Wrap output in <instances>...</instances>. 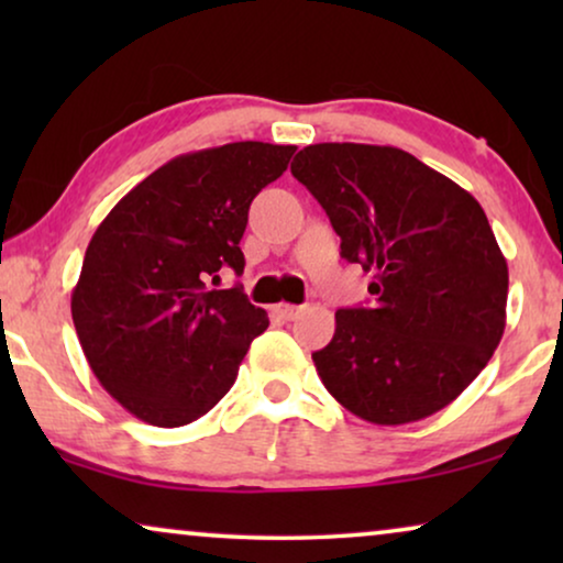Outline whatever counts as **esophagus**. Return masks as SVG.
Here are the masks:
<instances>
[{
    "label": "esophagus",
    "instance_id": "obj_1",
    "mask_svg": "<svg viewBox=\"0 0 563 563\" xmlns=\"http://www.w3.org/2000/svg\"><path fill=\"white\" fill-rule=\"evenodd\" d=\"M274 312L279 314V318H284V320H297V318H299V312H302V307H297V305H287V302H279V305H274Z\"/></svg>",
    "mask_w": 563,
    "mask_h": 563
}]
</instances>
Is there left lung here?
Listing matches in <instances>:
<instances>
[{
	"mask_svg": "<svg viewBox=\"0 0 563 563\" xmlns=\"http://www.w3.org/2000/svg\"><path fill=\"white\" fill-rule=\"evenodd\" d=\"M291 174L328 212L341 256L374 272V307L335 312L312 353L345 410L405 426L451 405L505 333L507 261L482 205L391 145L318 143Z\"/></svg>",
	"mask_w": 563,
	"mask_h": 563,
	"instance_id": "8db88e82",
	"label": "left lung"
}]
</instances>
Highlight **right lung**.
<instances>
[{
    "mask_svg": "<svg viewBox=\"0 0 563 563\" xmlns=\"http://www.w3.org/2000/svg\"><path fill=\"white\" fill-rule=\"evenodd\" d=\"M295 145L258 141L184 153L130 189L91 235L71 295L76 335L99 384L137 420L179 428L233 387L268 328L241 284L249 207Z\"/></svg>",
    "mask_w": 563,
    "mask_h": 563,
    "instance_id": "obj_1",
    "label": "right lung"
}]
</instances>
